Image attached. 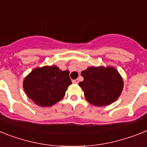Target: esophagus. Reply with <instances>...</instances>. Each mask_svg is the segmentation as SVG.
Instances as JSON below:
<instances>
[{"instance_id": "obj_1", "label": "esophagus", "mask_w": 147, "mask_h": 147, "mask_svg": "<svg viewBox=\"0 0 147 147\" xmlns=\"http://www.w3.org/2000/svg\"><path fill=\"white\" fill-rule=\"evenodd\" d=\"M72 82L75 84H78L79 83V80L78 79H75V80H73V81H72Z\"/></svg>"}]
</instances>
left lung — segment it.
<instances>
[{
	"label": "left lung",
	"instance_id": "1",
	"mask_svg": "<svg viewBox=\"0 0 147 147\" xmlns=\"http://www.w3.org/2000/svg\"><path fill=\"white\" fill-rule=\"evenodd\" d=\"M84 81L79 86L86 100L97 107L109 105L121 95L123 81L118 70L112 66H91L81 72Z\"/></svg>",
	"mask_w": 147,
	"mask_h": 147
}]
</instances>
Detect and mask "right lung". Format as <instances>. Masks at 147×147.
<instances>
[{
    "mask_svg": "<svg viewBox=\"0 0 147 147\" xmlns=\"http://www.w3.org/2000/svg\"><path fill=\"white\" fill-rule=\"evenodd\" d=\"M72 84L68 70L62 71L57 66L38 67L24 80V91L40 107H52L61 100Z\"/></svg>",
    "mask_w": 147,
    "mask_h": 147,
    "instance_id": "add662e5",
    "label": "right lung"
}]
</instances>
